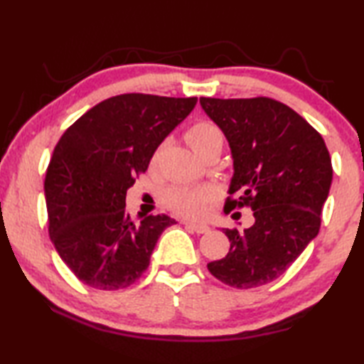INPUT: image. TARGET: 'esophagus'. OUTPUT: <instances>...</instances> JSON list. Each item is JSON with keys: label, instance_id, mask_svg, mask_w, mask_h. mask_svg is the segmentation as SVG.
Here are the masks:
<instances>
[{"label": "esophagus", "instance_id": "esophagus-1", "mask_svg": "<svg viewBox=\"0 0 364 364\" xmlns=\"http://www.w3.org/2000/svg\"><path fill=\"white\" fill-rule=\"evenodd\" d=\"M184 226L186 228H189L191 231H194V232H197V234H205V232H208V230H210V228H208L207 225H197V223H183Z\"/></svg>", "mask_w": 364, "mask_h": 364}]
</instances>
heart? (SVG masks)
Returning a JSON list of instances; mask_svg holds the SVG:
<instances>
[{"instance_id": "1", "label": "heart", "mask_w": 364, "mask_h": 364, "mask_svg": "<svg viewBox=\"0 0 364 364\" xmlns=\"http://www.w3.org/2000/svg\"><path fill=\"white\" fill-rule=\"evenodd\" d=\"M186 139L199 156L215 144H223V134H221L220 128L205 120L196 122L194 125H191L186 132ZM160 152H162V146H159L156 152L152 154V165L159 162ZM215 199H217V191L210 186H184V184H180V186L170 188L164 194V204L167 205L168 210L188 220L204 218Z\"/></svg>"}]
</instances>
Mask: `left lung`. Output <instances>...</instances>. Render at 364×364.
I'll use <instances>...</instances> for the list:
<instances>
[{
    "label": "left lung",
    "instance_id": "1",
    "mask_svg": "<svg viewBox=\"0 0 364 364\" xmlns=\"http://www.w3.org/2000/svg\"><path fill=\"white\" fill-rule=\"evenodd\" d=\"M200 106L232 152L225 212L249 207L255 217L247 230L226 228L230 252L207 268L236 289L268 284L319 232L332 181L329 151L304 117L273 97H200Z\"/></svg>",
    "mask_w": 364,
    "mask_h": 364
}]
</instances>
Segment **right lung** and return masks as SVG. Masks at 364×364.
Listing matches in <instances>:
<instances>
[{"instance_id":"right-lung-1","label":"right lung","mask_w":364,"mask_h":364,"mask_svg":"<svg viewBox=\"0 0 364 364\" xmlns=\"http://www.w3.org/2000/svg\"><path fill=\"white\" fill-rule=\"evenodd\" d=\"M196 102L144 93L112 96L60 136L45 178L48 231L83 284L100 291L130 287L149 267L160 234L176 223L164 213L133 220L125 197Z\"/></svg>"}]
</instances>
